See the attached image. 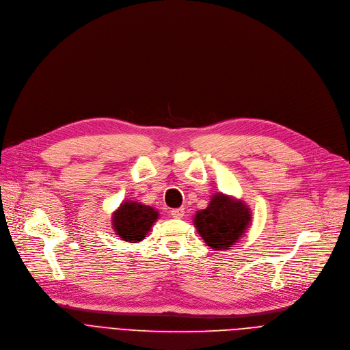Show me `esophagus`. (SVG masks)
<instances>
[{
    "instance_id": "obj_1",
    "label": "esophagus",
    "mask_w": 350,
    "mask_h": 350,
    "mask_svg": "<svg viewBox=\"0 0 350 350\" xmlns=\"http://www.w3.org/2000/svg\"><path fill=\"white\" fill-rule=\"evenodd\" d=\"M183 215H185L183 208H178V209H172V211H171V216H172L174 219H180V217H183Z\"/></svg>"
}]
</instances>
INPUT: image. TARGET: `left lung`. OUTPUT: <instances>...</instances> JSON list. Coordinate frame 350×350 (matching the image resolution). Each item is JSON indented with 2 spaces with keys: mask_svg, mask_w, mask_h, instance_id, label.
<instances>
[{
  "mask_svg": "<svg viewBox=\"0 0 350 350\" xmlns=\"http://www.w3.org/2000/svg\"><path fill=\"white\" fill-rule=\"evenodd\" d=\"M252 220L250 208L221 192L212 196L206 209L198 211L193 223L198 233L213 250H226L245 233Z\"/></svg>",
  "mask_w": 350,
  "mask_h": 350,
  "instance_id": "left-lung-1",
  "label": "left lung"
}]
</instances>
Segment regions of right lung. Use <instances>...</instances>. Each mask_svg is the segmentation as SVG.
<instances>
[{
  "label": "right lung",
  "mask_w": 350,
  "mask_h": 350,
  "mask_svg": "<svg viewBox=\"0 0 350 350\" xmlns=\"http://www.w3.org/2000/svg\"><path fill=\"white\" fill-rule=\"evenodd\" d=\"M159 213L147 204L127 200L120 204L113 213V228L121 240L129 243L141 241L151 230V226L158 219Z\"/></svg>",
  "instance_id": "add662e5"
}]
</instances>
